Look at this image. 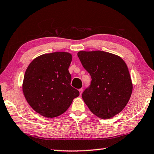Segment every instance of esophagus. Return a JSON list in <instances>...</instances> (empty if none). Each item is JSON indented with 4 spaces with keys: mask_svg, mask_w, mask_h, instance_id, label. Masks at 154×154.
Returning a JSON list of instances; mask_svg holds the SVG:
<instances>
[{
    "mask_svg": "<svg viewBox=\"0 0 154 154\" xmlns=\"http://www.w3.org/2000/svg\"><path fill=\"white\" fill-rule=\"evenodd\" d=\"M79 91L80 95L82 94V93H83V89H82V88H81V89H79Z\"/></svg>",
    "mask_w": 154,
    "mask_h": 154,
    "instance_id": "esophagus-1",
    "label": "esophagus"
}]
</instances>
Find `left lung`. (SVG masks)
<instances>
[{
	"label": "left lung",
	"instance_id": "1",
	"mask_svg": "<svg viewBox=\"0 0 154 154\" xmlns=\"http://www.w3.org/2000/svg\"><path fill=\"white\" fill-rule=\"evenodd\" d=\"M77 55L91 77L82 94L84 102L99 118H112L124 109L132 93L127 65L120 57L105 51H81Z\"/></svg>",
	"mask_w": 154,
	"mask_h": 154
}]
</instances>
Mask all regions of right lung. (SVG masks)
<instances>
[{
    "label": "right lung",
    "mask_w": 154,
    "mask_h": 154,
    "mask_svg": "<svg viewBox=\"0 0 154 154\" xmlns=\"http://www.w3.org/2000/svg\"><path fill=\"white\" fill-rule=\"evenodd\" d=\"M71 54L55 52L37 57L25 71L23 91L36 112L46 117H55L67 110L73 99L79 95L71 85L69 67Z\"/></svg>",
    "instance_id": "obj_1"
}]
</instances>
